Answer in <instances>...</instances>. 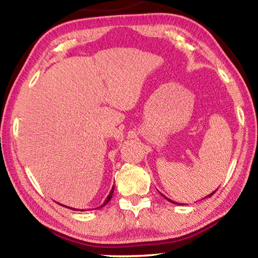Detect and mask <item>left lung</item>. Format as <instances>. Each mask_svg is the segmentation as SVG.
<instances>
[{
	"label": "left lung",
	"instance_id": "left-lung-1",
	"mask_svg": "<svg viewBox=\"0 0 258 258\" xmlns=\"http://www.w3.org/2000/svg\"><path fill=\"white\" fill-rule=\"evenodd\" d=\"M216 191V190H215ZM215 191H214V192H212V194H209L208 196H207V197H212V196L214 195V194H215ZM161 195H163V194H161ZM164 196V195H163ZM164 197H165V196H164ZM207 197H205V198H207ZM165 199H167L168 200V202H171L172 204H176V205H182V204H177V203H175V202H173V200H171V199H169V198H167V197H165Z\"/></svg>",
	"mask_w": 258,
	"mask_h": 258
}]
</instances>
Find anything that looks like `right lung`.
<instances>
[{"instance_id":"add662e5","label":"right lung","mask_w":258,"mask_h":258,"mask_svg":"<svg viewBox=\"0 0 258 258\" xmlns=\"http://www.w3.org/2000/svg\"><path fill=\"white\" fill-rule=\"evenodd\" d=\"M113 190H115V186L112 185L111 190H110V192H109V195H108V197L106 198V200H104V203L101 205V206H99V207L94 208V209H99V208H102L103 206H106V205H107L109 202H110V199H111V197H112V194H113ZM59 205H61V204H59ZM61 206H64V205H61ZM64 207H67V206H64ZM67 208H71V207H67ZM71 209H73V208H71ZM73 211H76V209H73Z\"/></svg>"}]
</instances>
